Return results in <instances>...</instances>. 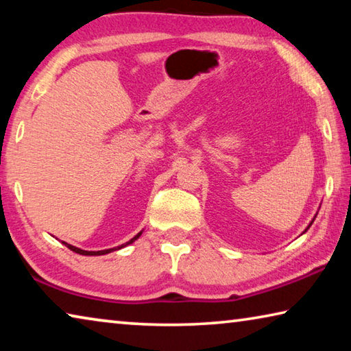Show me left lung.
Here are the masks:
<instances>
[{"mask_svg": "<svg viewBox=\"0 0 351 351\" xmlns=\"http://www.w3.org/2000/svg\"><path fill=\"white\" fill-rule=\"evenodd\" d=\"M312 223H314V221H312ZM312 223H311V224H312ZM311 224H309V226H307V229H309V228H311ZM307 229H306V230H307ZM306 230H304V232H306Z\"/></svg>", "mask_w": 351, "mask_h": 351, "instance_id": "obj_1", "label": "left lung"}]
</instances>
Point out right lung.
<instances>
[{"mask_svg": "<svg viewBox=\"0 0 351 351\" xmlns=\"http://www.w3.org/2000/svg\"><path fill=\"white\" fill-rule=\"evenodd\" d=\"M143 232H139L138 235H134L133 239L130 240V241H127L125 245H121V246H117V247H112V250H104V251H84V250H80V247H77V246H72V245H69V243H66V241H62L64 245H66L69 250H72L73 252H77V254H82V256H104V254H108V252H111V251H116V250H121V247H123V246H127V245H130V243H133L134 240L136 239H139V235H141Z\"/></svg>", "mask_w": 351, "mask_h": 351, "instance_id": "obj_1", "label": "right lung"}]
</instances>
